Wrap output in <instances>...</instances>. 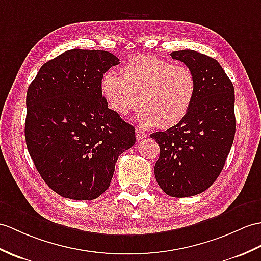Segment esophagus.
<instances>
[{
	"label": "esophagus",
	"instance_id": "esophagus-1",
	"mask_svg": "<svg viewBox=\"0 0 261 261\" xmlns=\"http://www.w3.org/2000/svg\"><path fill=\"white\" fill-rule=\"evenodd\" d=\"M147 136H148L147 132H144V131L140 130V129H136V138H137V140H142V139H144Z\"/></svg>",
	"mask_w": 261,
	"mask_h": 261
}]
</instances>
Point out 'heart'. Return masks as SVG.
<instances>
[{
    "label": "heart",
    "instance_id": "heart-1",
    "mask_svg": "<svg viewBox=\"0 0 261 261\" xmlns=\"http://www.w3.org/2000/svg\"><path fill=\"white\" fill-rule=\"evenodd\" d=\"M197 90L196 75L189 68L147 54L124 63L121 76L107 72L101 79V92L113 112L126 117L140 100L138 120L159 129H170L187 117Z\"/></svg>",
    "mask_w": 261,
    "mask_h": 261
}]
</instances>
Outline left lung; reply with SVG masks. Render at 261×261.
Masks as SVG:
<instances>
[{
	"mask_svg": "<svg viewBox=\"0 0 261 261\" xmlns=\"http://www.w3.org/2000/svg\"><path fill=\"white\" fill-rule=\"evenodd\" d=\"M197 79V95L187 117L150 137L158 142L156 182L168 196L201 193L222 171L236 132L233 84L217 60L193 50L172 52Z\"/></svg>",
	"mask_w": 261,
	"mask_h": 261,
	"instance_id": "1",
	"label": "left lung"
}]
</instances>
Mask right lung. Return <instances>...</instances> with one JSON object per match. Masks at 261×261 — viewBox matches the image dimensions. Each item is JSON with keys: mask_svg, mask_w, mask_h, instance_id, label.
Returning a JSON list of instances; mask_svg holds the SVG:
<instances>
[{"mask_svg": "<svg viewBox=\"0 0 261 261\" xmlns=\"http://www.w3.org/2000/svg\"><path fill=\"white\" fill-rule=\"evenodd\" d=\"M120 60L69 50L41 66L27 93L25 141L36 170L60 196L93 200L110 186L135 128L108 108L101 79Z\"/></svg>", "mask_w": 261, "mask_h": 261, "instance_id": "add662e5", "label": "right lung"}]
</instances>
